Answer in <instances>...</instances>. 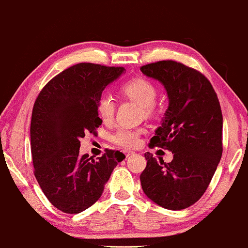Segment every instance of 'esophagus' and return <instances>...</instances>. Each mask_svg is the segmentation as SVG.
Instances as JSON below:
<instances>
[{"label":"esophagus","instance_id":"obj_1","mask_svg":"<svg viewBox=\"0 0 248 248\" xmlns=\"http://www.w3.org/2000/svg\"><path fill=\"white\" fill-rule=\"evenodd\" d=\"M124 154L125 155V157H129V156H131V155H134L135 153H134V151H130V150H124Z\"/></svg>","mask_w":248,"mask_h":248}]
</instances>
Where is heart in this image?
<instances>
[{"instance_id": "1", "label": "heart", "mask_w": 248, "mask_h": 248, "mask_svg": "<svg viewBox=\"0 0 248 248\" xmlns=\"http://www.w3.org/2000/svg\"><path fill=\"white\" fill-rule=\"evenodd\" d=\"M123 91L132 100L137 101L143 107L146 114H151L155 111V101L157 99V88L149 80L137 78L123 87ZM97 110L99 117L103 121H110L113 118L116 105L114 99L109 92H103L97 102ZM142 134V129H132L128 127H120L110 135L111 141L124 148L135 147L139 141V136Z\"/></svg>"}]
</instances>
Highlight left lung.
Masks as SVG:
<instances>
[{
    "instance_id": "8db88e82",
    "label": "left lung",
    "mask_w": 248,
    "mask_h": 248,
    "mask_svg": "<svg viewBox=\"0 0 248 248\" xmlns=\"http://www.w3.org/2000/svg\"><path fill=\"white\" fill-rule=\"evenodd\" d=\"M140 70L159 81L169 99L161 125L149 146L173 155L166 164L160 157L145 154L147 166L140 175L142 190L166 209H185L204 195L223 154L218 98L204 75L180 62L158 61Z\"/></svg>"
}]
</instances>
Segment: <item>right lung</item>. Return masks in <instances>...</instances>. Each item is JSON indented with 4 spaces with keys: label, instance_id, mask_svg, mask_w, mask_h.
<instances>
[{
    "label": "right lung",
    "instance_id": "1",
    "mask_svg": "<svg viewBox=\"0 0 248 248\" xmlns=\"http://www.w3.org/2000/svg\"><path fill=\"white\" fill-rule=\"evenodd\" d=\"M124 72L121 66L78 63L51 79L36 98L30 129L34 176L61 212L78 214L93 205L125 158L118 150L107 149L97 160L79 153L80 139L102 123L99 97Z\"/></svg>",
    "mask_w": 248,
    "mask_h": 248
}]
</instances>
